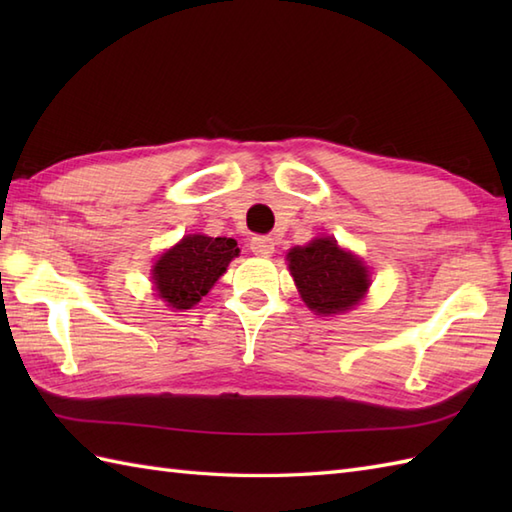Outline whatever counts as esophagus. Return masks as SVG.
I'll list each match as a JSON object with an SVG mask.
<instances>
[{"mask_svg": "<svg viewBox=\"0 0 512 512\" xmlns=\"http://www.w3.org/2000/svg\"><path fill=\"white\" fill-rule=\"evenodd\" d=\"M250 250L259 257H270L275 253V239L268 235H257L250 239Z\"/></svg>", "mask_w": 512, "mask_h": 512, "instance_id": "esophagus-1", "label": "esophagus"}]
</instances>
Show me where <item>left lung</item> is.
Listing matches in <instances>:
<instances>
[{
  "mask_svg": "<svg viewBox=\"0 0 512 512\" xmlns=\"http://www.w3.org/2000/svg\"><path fill=\"white\" fill-rule=\"evenodd\" d=\"M286 259L303 303L323 317L352 310L372 284L367 266L334 237L290 248Z\"/></svg>",
  "mask_w": 512,
  "mask_h": 512,
  "instance_id": "obj_1",
  "label": "left lung"
}]
</instances>
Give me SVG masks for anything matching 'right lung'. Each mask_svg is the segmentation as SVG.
<instances>
[{"instance_id": "right-lung-1", "label": "right lung", "mask_w": 512, "mask_h": 512, "mask_svg": "<svg viewBox=\"0 0 512 512\" xmlns=\"http://www.w3.org/2000/svg\"><path fill=\"white\" fill-rule=\"evenodd\" d=\"M237 255L239 248L231 237L184 235L151 268L156 295L173 310H189L215 286Z\"/></svg>"}]
</instances>
